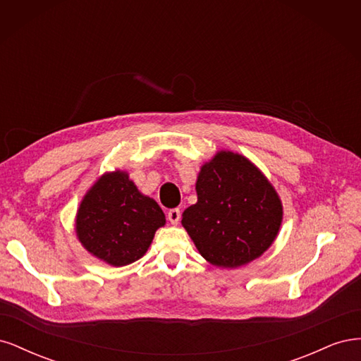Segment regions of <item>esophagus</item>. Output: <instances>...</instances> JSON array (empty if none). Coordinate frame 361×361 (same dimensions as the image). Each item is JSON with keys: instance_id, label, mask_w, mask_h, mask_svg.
I'll return each instance as SVG.
<instances>
[{"instance_id": "obj_1", "label": "esophagus", "mask_w": 361, "mask_h": 361, "mask_svg": "<svg viewBox=\"0 0 361 361\" xmlns=\"http://www.w3.org/2000/svg\"><path fill=\"white\" fill-rule=\"evenodd\" d=\"M167 218H169V221L171 224H178L179 220H180V209H179V207H174V209H170L169 214H167Z\"/></svg>"}]
</instances>
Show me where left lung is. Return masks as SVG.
Returning a JSON list of instances; mask_svg holds the SVG:
<instances>
[{"mask_svg": "<svg viewBox=\"0 0 361 361\" xmlns=\"http://www.w3.org/2000/svg\"><path fill=\"white\" fill-rule=\"evenodd\" d=\"M195 191L197 203L185 209L182 226L212 265H245L276 239L283 218L281 202L247 158L218 152L202 167Z\"/></svg>", "mask_w": 361, "mask_h": 361, "instance_id": "left-lung-1", "label": "left lung"}]
</instances>
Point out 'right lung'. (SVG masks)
<instances>
[{"label": "right lung", "mask_w": 361, "mask_h": 361, "mask_svg": "<svg viewBox=\"0 0 361 361\" xmlns=\"http://www.w3.org/2000/svg\"><path fill=\"white\" fill-rule=\"evenodd\" d=\"M166 224L159 204L141 194L123 171L108 173L87 192L76 215V235L87 251L113 267L143 256Z\"/></svg>", "instance_id": "obj_1"}]
</instances>
